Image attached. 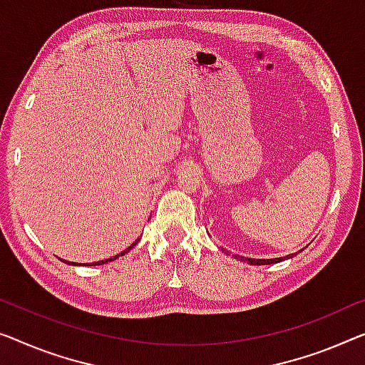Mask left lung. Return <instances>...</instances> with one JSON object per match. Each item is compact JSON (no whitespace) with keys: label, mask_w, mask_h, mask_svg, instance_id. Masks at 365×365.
Listing matches in <instances>:
<instances>
[{"label":"left lung","mask_w":365,"mask_h":365,"mask_svg":"<svg viewBox=\"0 0 365 365\" xmlns=\"http://www.w3.org/2000/svg\"><path fill=\"white\" fill-rule=\"evenodd\" d=\"M293 255H297V254L287 255L285 259H290V257H293ZM235 257L244 260V262H249L251 265H267V264H277V262H282V260H285L284 257H277V259H249V257H239V255H235Z\"/></svg>","instance_id":"left-lung-1"}]
</instances>
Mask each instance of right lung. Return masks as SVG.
<instances>
[{"label": "right lung", "mask_w": 365, "mask_h": 365, "mask_svg": "<svg viewBox=\"0 0 365 365\" xmlns=\"http://www.w3.org/2000/svg\"><path fill=\"white\" fill-rule=\"evenodd\" d=\"M139 242V237L138 239H135V241L133 242V244H130V246L128 247V249H124V251L121 252V254H118V255H114V257H110V259H105V260H100V262H91V264H86V265H101V264H106V262H111V260H114V259H118V257H121V255H124V254H128L129 251H130V249H133L134 246H135V244H138ZM63 260V259H62ZM63 262H65V260H63ZM67 264H70V265H78V264H75V262H67Z\"/></svg>", "instance_id": "add662e5"}]
</instances>
